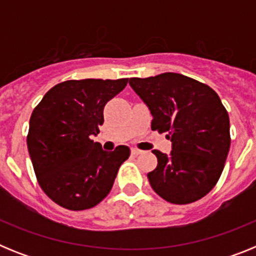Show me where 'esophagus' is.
I'll return each mask as SVG.
<instances>
[{"mask_svg":"<svg viewBox=\"0 0 256 256\" xmlns=\"http://www.w3.org/2000/svg\"><path fill=\"white\" fill-rule=\"evenodd\" d=\"M130 151H132L133 155H140V154H142V151L138 150V148H132Z\"/></svg>","mask_w":256,"mask_h":256,"instance_id":"obj_1","label":"esophagus"}]
</instances>
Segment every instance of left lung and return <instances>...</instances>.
<instances>
[{
    "label": "left lung",
    "mask_w": 256,
    "mask_h": 256,
    "mask_svg": "<svg viewBox=\"0 0 256 256\" xmlns=\"http://www.w3.org/2000/svg\"><path fill=\"white\" fill-rule=\"evenodd\" d=\"M130 84L150 108L151 130L172 141L169 156L152 151V190L172 204L202 198L219 180L230 146V116L216 92L177 73L130 78Z\"/></svg>",
    "instance_id": "obj_1"
}]
</instances>
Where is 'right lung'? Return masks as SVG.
Returning <instances> with one entry per match:
<instances>
[{
	"label": "right lung",
	"mask_w": 256,
	"mask_h": 256,
	"mask_svg": "<svg viewBox=\"0 0 256 256\" xmlns=\"http://www.w3.org/2000/svg\"><path fill=\"white\" fill-rule=\"evenodd\" d=\"M128 78L65 80L52 87L32 112L26 144L40 188L60 206L91 209L108 195L126 146L104 151L91 140L100 133L104 108Z\"/></svg>",
	"instance_id": "obj_1"
}]
</instances>
